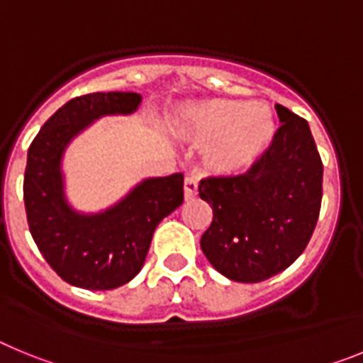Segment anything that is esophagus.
<instances>
[{"label":"esophagus","mask_w":363,"mask_h":363,"mask_svg":"<svg viewBox=\"0 0 363 363\" xmlns=\"http://www.w3.org/2000/svg\"><path fill=\"white\" fill-rule=\"evenodd\" d=\"M184 191H185V200H192V198L198 194V179L192 178V176L185 178Z\"/></svg>","instance_id":"34e87169"}]
</instances>
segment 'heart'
I'll return each instance as SVG.
<instances>
[{
  "label": "heart",
  "instance_id": "obj_1",
  "mask_svg": "<svg viewBox=\"0 0 363 363\" xmlns=\"http://www.w3.org/2000/svg\"><path fill=\"white\" fill-rule=\"evenodd\" d=\"M176 121L184 136L205 145L207 162L227 174L251 169L277 136V116L262 101L201 99L182 107Z\"/></svg>",
  "mask_w": 363,
  "mask_h": 363
}]
</instances>
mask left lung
Segmentation results:
<instances>
[{
    "mask_svg": "<svg viewBox=\"0 0 363 363\" xmlns=\"http://www.w3.org/2000/svg\"><path fill=\"white\" fill-rule=\"evenodd\" d=\"M281 127L251 171L201 179L213 207L201 251L220 274L256 284L285 271L303 252L322 205L323 165L309 123L274 105Z\"/></svg>",
    "mask_w": 363,
    "mask_h": 363,
    "instance_id": "obj_1",
    "label": "left lung"
}]
</instances>
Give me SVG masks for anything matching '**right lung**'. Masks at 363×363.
<instances>
[{
  "label": "right lung",
  "instance_id": "right-lung-1",
  "mask_svg": "<svg viewBox=\"0 0 363 363\" xmlns=\"http://www.w3.org/2000/svg\"><path fill=\"white\" fill-rule=\"evenodd\" d=\"M138 92H92L67 101L28 147L23 200L28 229L50 267L74 287L116 289L142 271L160 221L184 201V174L145 178L98 213L74 209L65 192L63 156L74 138L104 116H127Z\"/></svg>",
  "mask_w": 363,
  "mask_h": 363
}]
</instances>
